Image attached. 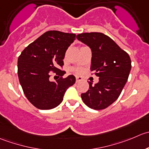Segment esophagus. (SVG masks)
I'll list each match as a JSON object with an SVG mask.
<instances>
[{"mask_svg":"<svg viewBox=\"0 0 149 149\" xmlns=\"http://www.w3.org/2000/svg\"><path fill=\"white\" fill-rule=\"evenodd\" d=\"M82 80V78L81 77H76V82H81Z\"/></svg>","mask_w":149,"mask_h":149,"instance_id":"34e87169","label":"esophagus"}]
</instances>
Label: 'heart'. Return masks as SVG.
Wrapping results in <instances>:
<instances>
[{
  "label": "heart",
  "mask_w": 149,
  "mask_h": 149,
  "mask_svg": "<svg viewBox=\"0 0 149 149\" xmlns=\"http://www.w3.org/2000/svg\"><path fill=\"white\" fill-rule=\"evenodd\" d=\"M77 72H79V70H77Z\"/></svg>",
  "instance_id": "heart-1"
}]
</instances>
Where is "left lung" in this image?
<instances>
[{
	"label": "left lung",
	"mask_w": 149,
	"mask_h": 149,
	"mask_svg": "<svg viewBox=\"0 0 149 149\" xmlns=\"http://www.w3.org/2000/svg\"><path fill=\"white\" fill-rule=\"evenodd\" d=\"M77 40L92 51L91 70L99 77L98 83L89 82V90L81 94L83 102L95 110L104 109L118 98L131 70V60L111 38L101 32L79 34Z\"/></svg>",
	"instance_id": "1"
}]
</instances>
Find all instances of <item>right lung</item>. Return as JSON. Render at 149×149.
I'll list each match as a JSON object with an SVG mask.
<instances>
[{
    "mask_svg": "<svg viewBox=\"0 0 149 149\" xmlns=\"http://www.w3.org/2000/svg\"><path fill=\"white\" fill-rule=\"evenodd\" d=\"M76 35L56 30L45 32L29 44L18 58V77L25 96L36 108L48 110L58 107L67 90L75 83V77L63 78V59ZM61 76L49 81L50 72Z\"/></svg>",
    "mask_w": 149,
    "mask_h": 149,
    "instance_id": "1",
    "label": "right lung"
}]
</instances>
